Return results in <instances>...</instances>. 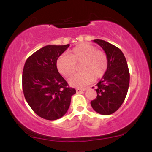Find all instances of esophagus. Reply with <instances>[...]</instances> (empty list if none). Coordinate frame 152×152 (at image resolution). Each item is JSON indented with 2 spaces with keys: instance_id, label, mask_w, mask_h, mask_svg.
<instances>
[{
  "instance_id": "esophagus-1",
  "label": "esophagus",
  "mask_w": 152,
  "mask_h": 152,
  "mask_svg": "<svg viewBox=\"0 0 152 152\" xmlns=\"http://www.w3.org/2000/svg\"><path fill=\"white\" fill-rule=\"evenodd\" d=\"M76 93H81L82 91H84L86 90V88H76Z\"/></svg>"
}]
</instances>
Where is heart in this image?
Returning a JSON list of instances; mask_svg holds the SVG:
<instances>
[{"label": "heart", "instance_id": "heart-1", "mask_svg": "<svg viewBox=\"0 0 152 152\" xmlns=\"http://www.w3.org/2000/svg\"><path fill=\"white\" fill-rule=\"evenodd\" d=\"M80 64L81 72L72 76L69 80L71 86L78 88L104 76L108 68L107 56L93 45L81 43L74 47L69 54L61 55L56 60V68L62 76L68 78L76 71V64Z\"/></svg>", "mask_w": 152, "mask_h": 152}]
</instances>
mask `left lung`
Masks as SVG:
<instances>
[{
  "instance_id": "8db88e82",
  "label": "left lung",
  "mask_w": 152,
  "mask_h": 152,
  "mask_svg": "<svg viewBox=\"0 0 152 152\" xmlns=\"http://www.w3.org/2000/svg\"><path fill=\"white\" fill-rule=\"evenodd\" d=\"M94 42L105 51L108 68L96 84L97 96L91 102V105L99 114L109 115L117 111L124 102L129 85V71L126 58L119 48L103 40L96 39Z\"/></svg>"
}]
</instances>
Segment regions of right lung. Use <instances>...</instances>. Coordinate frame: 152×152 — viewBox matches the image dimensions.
I'll list each match as a JSON object with an SVG mask.
<instances>
[{"instance_id":"add662e5","label":"right lung","mask_w":152,"mask_h":152,"mask_svg":"<svg viewBox=\"0 0 152 152\" xmlns=\"http://www.w3.org/2000/svg\"><path fill=\"white\" fill-rule=\"evenodd\" d=\"M70 46L48 45L28 58L22 75L25 99L40 117L56 120L67 112L76 91L59 74L56 60Z\"/></svg>"}]
</instances>
